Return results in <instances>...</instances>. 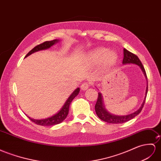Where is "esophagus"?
<instances>
[{
	"mask_svg": "<svg viewBox=\"0 0 161 161\" xmlns=\"http://www.w3.org/2000/svg\"><path fill=\"white\" fill-rule=\"evenodd\" d=\"M91 86V84H90V82H84V83H83L81 84V90H87L90 86Z\"/></svg>",
	"mask_w": 161,
	"mask_h": 161,
	"instance_id": "34e87169",
	"label": "esophagus"
}]
</instances>
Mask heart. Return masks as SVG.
Masks as SVG:
<instances>
[{
    "label": "heart",
    "mask_w": 161,
    "mask_h": 161,
    "mask_svg": "<svg viewBox=\"0 0 161 161\" xmlns=\"http://www.w3.org/2000/svg\"><path fill=\"white\" fill-rule=\"evenodd\" d=\"M108 53L107 49L98 48L90 53V60L94 64L100 63L104 58L105 64H111L114 63V61L116 59V55L113 52H109L108 53Z\"/></svg>",
    "instance_id": "1"
}]
</instances>
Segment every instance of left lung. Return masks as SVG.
<instances>
[{
    "label": "left lung",
    "instance_id": "1",
    "mask_svg": "<svg viewBox=\"0 0 161 161\" xmlns=\"http://www.w3.org/2000/svg\"><path fill=\"white\" fill-rule=\"evenodd\" d=\"M124 52V58L122 63L123 64H128V63H133V64H136L139 65L141 69H142L143 72L144 73V75L147 78V75L146 73V70L144 69L142 63V62L140 61L139 59V58L136 56L134 53L130 52L129 51H128L127 49H123ZM147 89H146V97L145 99H144L143 103L137 111H136L135 112L127 115V116H114L112 114H110L109 112H107L105 109L104 108L103 106V98L101 93L98 94V98H97V101L95 105V112L96 114L98 116V117L101 120H103L106 122L108 123H112V124H120V123H125L126 122L129 121L131 119L134 118L135 116H137V115L142 112V110L143 108V105L145 104V101H146V98L147 96Z\"/></svg>",
    "mask_w": 161,
    "mask_h": 161
}]
</instances>
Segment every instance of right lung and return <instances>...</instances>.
I'll return each instance as SVG.
<instances>
[{
	"instance_id": "add662e5",
	"label": "right lung",
	"mask_w": 161,
	"mask_h": 161,
	"mask_svg": "<svg viewBox=\"0 0 161 161\" xmlns=\"http://www.w3.org/2000/svg\"><path fill=\"white\" fill-rule=\"evenodd\" d=\"M58 40L54 39L50 41H45V42L36 45V46H35L33 49H32L31 50L27 53L25 58L35 52L42 50V49H45L50 47L52 45L58 42ZM80 90V88H78L71 94V95L68 98V99L67 100V101H66L64 106L62 108L60 112L58 113H57L56 114H55L54 116L46 119H43V120H34V119L29 118L30 120L32 122L36 124V125H41V126H52V125H58V124L61 123L66 118H67V115L69 114V105L71 104V103L73 101V98H75L78 94H79Z\"/></svg>"
}]
</instances>
